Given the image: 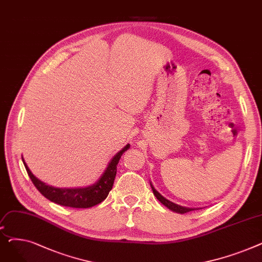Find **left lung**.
<instances>
[{
  "instance_id": "8db88e82",
  "label": "left lung",
  "mask_w": 262,
  "mask_h": 262,
  "mask_svg": "<svg viewBox=\"0 0 262 262\" xmlns=\"http://www.w3.org/2000/svg\"><path fill=\"white\" fill-rule=\"evenodd\" d=\"M150 187H152L153 193H154V195L157 198V200H158L161 204H163L164 206H166V207H168L169 209H171V210H173V211H175V212H178V213H187V212H189V211L194 210V209H192V208L182 207V206H180V205H176V204H174V203L168 201L167 199H164V198L159 193V192L153 187L152 184H150Z\"/></svg>"
}]
</instances>
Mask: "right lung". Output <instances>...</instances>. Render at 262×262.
I'll return each mask as SVG.
<instances>
[{
    "label": "right lung",
    "instance_id": "add662e5",
    "mask_svg": "<svg viewBox=\"0 0 262 262\" xmlns=\"http://www.w3.org/2000/svg\"><path fill=\"white\" fill-rule=\"evenodd\" d=\"M128 148L129 144H127L125 147H123L119 153L115 155L112 161L109 162L107 169L105 170L100 180L94 185L80 189H59L48 186L34 176V174L31 172L29 167H27L26 163L24 162L23 157L22 160L25 166L26 172L29 174L33 184L45 198H47L48 200L55 204L64 206V207L90 208L95 205L102 203L107 198L109 191L113 189L119 160L122 154Z\"/></svg>",
    "mask_w": 262,
    "mask_h": 262
}]
</instances>
